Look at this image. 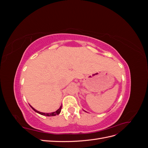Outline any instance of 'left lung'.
<instances>
[{
  "mask_svg": "<svg viewBox=\"0 0 148 148\" xmlns=\"http://www.w3.org/2000/svg\"><path fill=\"white\" fill-rule=\"evenodd\" d=\"M84 111H85V110H84ZM85 112H86V111H85Z\"/></svg>",
  "mask_w": 148,
  "mask_h": 148,
  "instance_id": "8db88e82",
  "label": "left lung"
}]
</instances>
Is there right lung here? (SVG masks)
Listing matches in <instances>:
<instances>
[{"instance_id":"right-lung-1","label":"right lung","mask_w":148,"mask_h":148,"mask_svg":"<svg viewBox=\"0 0 148 148\" xmlns=\"http://www.w3.org/2000/svg\"><path fill=\"white\" fill-rule=\"evenodd\" d=\"M30 107L36 112H37V113H38V114H41V115H42L49 116V117H50V116H55V115H59V114L60 113V112H61L62 105L60 106V107H59V109L57 110L56 112H51V113H44V112H39V111H38V110H36V109H35L34 108H33V107L32 106H30Z\"/></svg>"}]
</instances>
